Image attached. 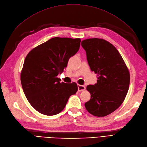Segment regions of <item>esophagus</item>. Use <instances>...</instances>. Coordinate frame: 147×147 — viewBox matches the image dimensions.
Masks as SVG:
<instances>
[{"label": "esophagus", "instance_id": "34e87169", "mask_svg": "<svg viewBox=\"0 0 147 147\" xmlns=\"http://www.w3.org/2000/svg\"><path fill=\"white\" fill-rule=\"evenodd\" d=\"M85 90V86L84 85H80V84H78V91H83Z\"/></svg>", "mask_w": 147, "mask_h": 147}]
</instances>
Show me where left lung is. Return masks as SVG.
<instances>
[{
  "mask_svg": "<svg viewBox=\"0 0 147 147\" xmlns=\"http://www.w3.org/2000/svg\"><path fill=\"white\" fill-rule=\"evenodd\" d=\"M87 61L92 72L97 74V83L86 87L91 99L84 104L89 113L105 117L116 110L126 96L130 75L121 56L112 44L100 38L82 42Z\"/></svg>",
  "mask_w": 147,
  "mask_h": 147,
  "instance_id": "8db88e82",
  "label": "left lung"
}]
</instances>
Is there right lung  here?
<instances>
[{"instance_id":"obj_1","label":"right lung","mask_w":147,"mask_h":147,"mask_svg":"<svg viewBox=\"0 0 147 147\" xmlns=\"http://www.w3.org/2000/svg\"><path fill=\"white\" fill-rule=\"evenodd\" d=\"M80 38L54 37L34 48L26 57L21 74V85L28 100L37 112L52 116L63 110L76 83H61L57 78L70 57L80 46Z\"/></svg>"}]
</instances>
